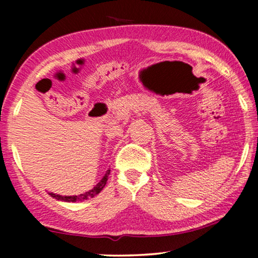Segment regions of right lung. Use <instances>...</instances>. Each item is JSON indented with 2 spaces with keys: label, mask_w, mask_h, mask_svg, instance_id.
I'll list each match as a JSON object with an SVG mask.
<instances>
[{
  "label": "right lung",
  "mask_w": 258,
  "mask_h": 258,
  "mask_svg": "<svg viewBox=\"0 0 258 258\" xmlns=\"http://www.w3.org/2000/svg\"><path fill=\"white\" fill-rule=\"evenodd\" d=\"M109 174H110V170H107L105 175L103 176V178H102L93 189H90L89 191H87L84 194H81V195H79V196H61V195H56V194H52V192H49V195H51V197H54V199H56V200L64 201V202H76V201L88 200V199H90V197L96 196L97 194H100L102 191V189L104 188L105 184H107Z\"/></svg>",
  "instance_id": "1"
}]
</instances>
